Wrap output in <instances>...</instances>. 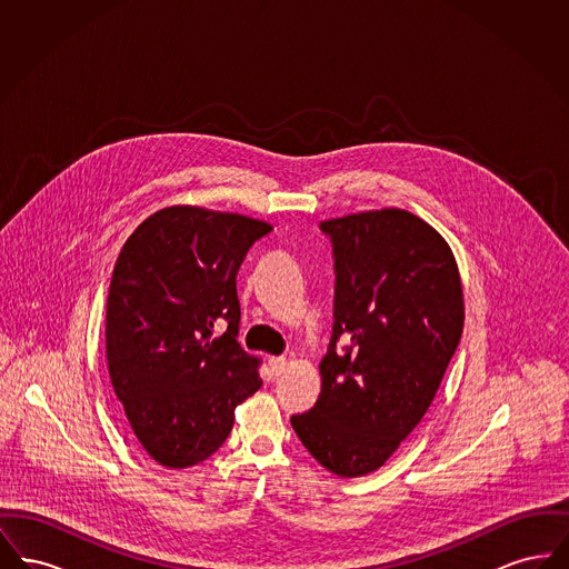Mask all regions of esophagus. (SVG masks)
<instances>
[{"instance_id":"obj_1","label":"esophagus","mask_w":569,"mask_h":569,"mask_svg":"<svg viewBox=\"0 0 569 569\" xmlns=\"http://www.w3.org/2000/svg\"><path fill=\"white\" fill-rule=\"evenodd\" d=\"M269 367H271V373L277 378V376H281L283 371H286V367H288V360L283 358V356H271L269 358Z\"/></svg>"}]
</instances>
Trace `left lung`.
<instances>
[{
    "mask_svg": "<svg viewBox=\"0 0 569 569\" xmlns=\"http://www.w3.org/2000/svg\"><path fill=\"white\" fill-rule=\"evenodd\" d=\"M335 322L316 406L290 418L309 455L341 478L376 471L435 399L462 332L448 243L399 209L328 219Z\"/></svg>",
    "mask_w": 569,
    "mask_h": 569,
    "instance_id": "8db88e82",
    "label": "left lung"
}]
</instances>
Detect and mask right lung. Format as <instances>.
I'll use <instances>...</instances> for the list:
<instances>
[{
    "label": "right lung",
    "instance_id": "obj_1",
    "mask_svg": "<svg viewBox=\"0 0 569 569\" xmlns=\"http://www.w3.org/2000/svg\"><path fill=\"white\" fill-rule=\"evenodd\" d=\"M264 221L168 207L126 241L110 279V381L138 443L163 467L216 455L262 379L239 343L237 272ZM227 330L219 338L217 325Z\"/></svg>",
    "mask_w": 569,
    "mask_h": 569
}]
</instances>
